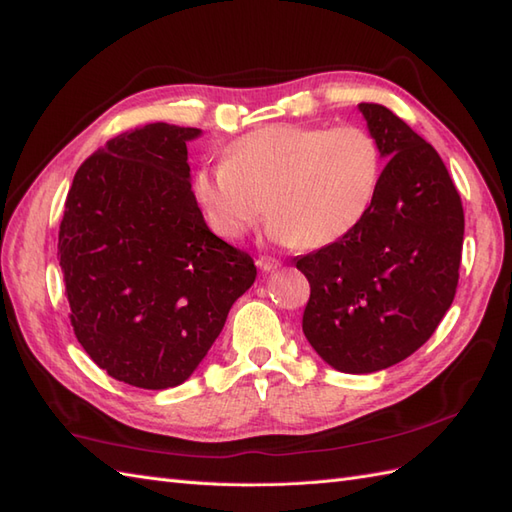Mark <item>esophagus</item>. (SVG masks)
<instances>
[{"mask_svg":"<svg viewBox=\"0 0 512 512\" xmlns=\"http://www.w3.org/2000/svg\"><path fill=\"white\" fill-rule=\"evenodd\" d=\"M281 264L279 261L275 259V257H259L257 259V268L261 270V272H272V270H277Z\"/></svg>","mask_w":512,"mask_h":512,"instance_id":"1","label":"esophagus"}]
</instances>
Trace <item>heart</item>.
<instances>
[{
    "label": "heart",
    "mask_w": 512,
    "mask_h": 512,
    "mask_svg": "<svg viewBox=\"0 0 512 512\" xmlns=\"http://www.w3.org/2000/svg\"><path fill=\"white\" fill-rule=\"evenodd\" d=\"M379 183L382 148L366 128L270 124L198 170L196 194L224 240H242L270 209L272 242L323 248L360 227Z\"/></svg>",
    "instance_id": "obj_1"
}]
</instances>
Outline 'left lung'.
Listing matches in <instances>:
<instances>
[{
  "label": "left lung",
  "mask_w": 512,
  "mask_h": 512,
  "mask_svg": "<svg viewBox=\"0 0 512 512\" xmlns=\"http://www.w3.org/2000/svg\"><path fill=\"white\" fill-rule=\"evenodd\" d=\"M360 111L388 159L368 216L296 257L310 281L303 334L329 366L375 373L430 340L454 303L465 211L438 152L382 104Z\"/></svg>",
  "instance_id": "obj_1"
}]
</instances>
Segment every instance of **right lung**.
I'll use <instances>...</instances> for the list:
<instances>
[{
  "label": "right lung",
  "instance_id": "add662e5",
  "mask_svg": "<svg viewBox=\"0 0 512 512\" xmlns=\"http://www.w3.org/2000/svg\"><path fill=\"white\" fill-rule=\"evenodd\" d=\"M198 135L165 122L126 130L80 165L65 200L71 327L102 371L137 388L183 384L257 277L198 209L187 163Z\"/></svg>",
  "mask_w": 512,
  "mask_h": 512
}]
</instances>
